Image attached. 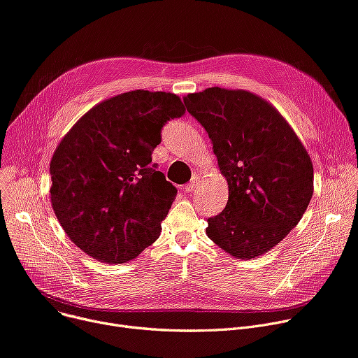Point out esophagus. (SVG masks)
I'll return each instance as SVG.
<instances>
[{"instance_id": "34e87169", "label": "esophagus", "mask_w": 358, "mask_h": 358, "mask_svg": "<svg viewBox=\"0 0 358 358\" xmlns=\"http://www.w3.org/2000/svg\"><path fill=\"white\" fill-rule=\"evenodd\" d=\"M197 184H199V176L194 174L193 178H192V181H189L188 184L184 185V192H185V193H193L194 189H196V187H197Z\"/></svg>"}]
</instances>
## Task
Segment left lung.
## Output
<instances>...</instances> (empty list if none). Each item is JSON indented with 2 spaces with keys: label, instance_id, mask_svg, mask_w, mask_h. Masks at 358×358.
<instances>
[{
  "label": "left lung",
  "instance_id": "obj_1",
  "mask_svg": "<svg viewBox=\"0 0 358 358\" xmlns=\"http://www.w3.org/2000/svg\"><path fill=\"white\" fill-rule=\"evenodd\" d=\"M184 103L207 131L229 185L224 210L207 219V236L236 259L266 253L311 201V158L285 117L248 90L208 87Z\"/></svg>",
  "mask_w": 358,
  "mask_h": 358
}]
</instances>
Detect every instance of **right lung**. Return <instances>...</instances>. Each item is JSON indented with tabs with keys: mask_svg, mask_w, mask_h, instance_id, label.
<instances>
[{
	"mask_svg": "<svg viewBox=\"0 0 358 358\" xmlns=\"http://www.w3.org/2000/svg\"><path fill=\"white\" fill-rule=\"evenodd\" d=\"M184 113L174 93L132 90L93 106L60 141L52 206L86 255L125 264L158 239L177 188L151 169V155L162 127Z\"/></svg>",
	"mask_w": 358,
	"mask_h": 358,
	"instance_id": "1",
	"label": "right lung"
}]
</instances>
